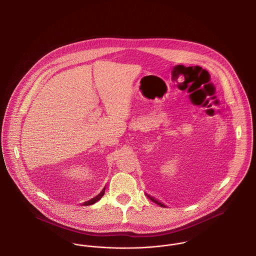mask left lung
I'll return each mask as SVG.
<instances>
[{
	"mask_svg": "<svg viewBox=\"0 0 256 256\" xmlns=\"http://www.w3.org/2000/svg\"><path fill=\"white\" fill-rule=\"evenodd\" d=\"M146 196L150 200H152L154 204H158V206H160L161 207H165V206L163 204H161V202H159L158 200H154L152 196H150L148 195H146Z\"/></svg>",
	"mask_w": 256,
	"mask_h": 256,
	"instance_id": "1",
	"label": "left lung"
}]
</instances>
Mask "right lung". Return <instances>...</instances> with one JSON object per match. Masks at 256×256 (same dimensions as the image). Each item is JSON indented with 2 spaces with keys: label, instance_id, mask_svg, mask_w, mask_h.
<instances>
[{
  "label": "right lung",
  "instance_id": "obj_1",
  "mask_svg": "<svg viewBox=\"0 0 256 256\" xmlns=\"http://www.w3.org/2000/svg\"><path fill=\"white\" fill-rule=\"evenodd\" d=\"M104 192H106V188H104L102 190V192L98 194V195L96 196L95 198H91L90 200H88V202H86L84 204V206H91V204H94L95 202H97L98 200H100V198H102V196L104 195Z\"/></svg>",
  "mask_w": 256,
  "mask_h": 256
}]
</instances>
